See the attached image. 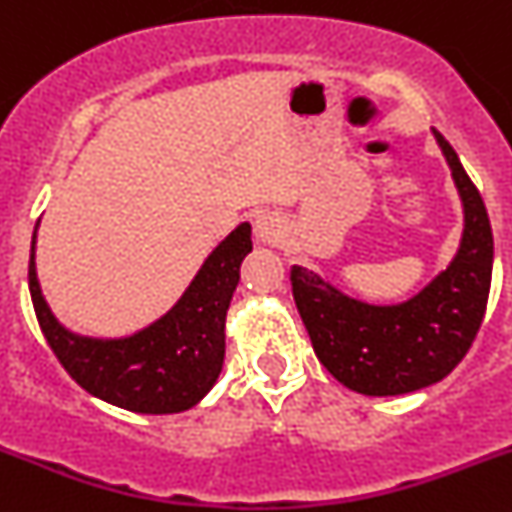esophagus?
Returning <instances> with one entry per match:
<instances>
[{"mask_svg": "<svg viewBox=\"0 0 512 512\" xmlns=\"http://www.w3.org/2000/svg\"><path fill=\"white\" fill-rule=\"evenodd\" d=\"M283 234V219L272 212H262L255 217V237L262 245H275Z\"/></svg>", "mask_w": 512, "mask_h": 512, "instance_id": "34e87169", "label": "esophagus"}]
</instances>
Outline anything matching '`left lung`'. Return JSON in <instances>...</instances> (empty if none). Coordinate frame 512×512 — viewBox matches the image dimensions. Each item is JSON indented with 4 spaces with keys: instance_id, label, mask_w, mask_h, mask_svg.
I'll use <instances>...</instances> for the list:
<instances>
[{
    "instance_id": "left-lung-1",
    "label": "left lung",
    "mask_w": 512,
    "mask_h": 512,
    "mask_svg": "<svg viewBox=\"0 0 512 512\" xmlns=\"http://www.w3.org/2000/svg\"><path fill=\"white\" fill-rule=\"evenodd\" d=\"M450 164L465 212L457 255L404 303L374 305L341 293L318 272L293 265V298L323 366L366 396L424 389L450 374L475 341L493 280V229L485 202L455 148L432 131Z\"/></svg>"
}]
</instances>
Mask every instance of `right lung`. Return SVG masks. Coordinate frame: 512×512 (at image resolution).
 <instances>
[{
  "instance_id": "add662e5",
  "label": "right lung",
  "mask_w": 512,
  "mask_h": 512,
  "mask_svg": "<svg viewBox=\"0 0 512 512\" xmlns=\"http://www.w3.org/2000/svg\"><path fill=\"white\" fill-rule=\"evenodd\" d=\"M40 224V222H37ZM30 250V295L37 321L65 371L88 394L136 414H176L197 407L222 374L224 321L252 252V227L242 222L209 252L181 298L161 318L121 338H95L62 326L42 295Z\"/></svg>"
}]
</instances>
